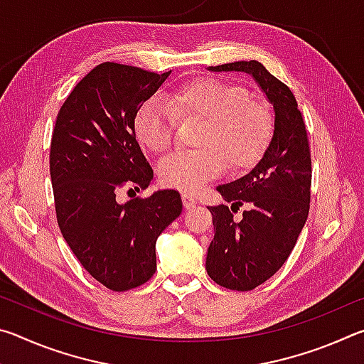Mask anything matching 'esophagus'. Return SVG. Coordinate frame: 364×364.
I'll return each mask as SVG.
<instances>
[{"mask_svg":"<svg viewBox=\"0 0 364 364\" xmlns=\"http://www.w3.org/2000/svg\"><path fill=\"white\" fill-rule=\"evenodd\" d=\"M181 199H183L184 208H194V207L197 205V200H196V197H194L193 194L183 193V194H181Z\"/></svg>","mask_w":364,"mask_h":364,"instance_id":"obj_1","label":"esophagus"}]
</instances>
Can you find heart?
Masks as SVG:
<instances>
[{
  "label": "heart",
  "mask_w": 364,
  "mask_h": 364,
  "mask_svg": "<svg viewBox=\"0 0 364 364\" xmlns=\"http://www.w3.org/2000/svg\"><path fill=\"white\" fill-rule=\"evenodd\" d=\"M178 119L200 122L193 152H173L159 162L164 186L197 193L204 184L225 173L245 170L267 151L274 133L269 104L249 97L245 88L223 80L200 77L181 83L167 102L147 100L134 115V134L152 152L173 144Z\"/></svg>",
  "instance_id": "1"
}]
</instances>
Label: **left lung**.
Listing matches in <instances>:
<instances>
[{
    "mask_svg": "<svg viewBox=\"0 0 364 364\" xmlns=\"http://www.w3.org/2000/svg\"><path fill=\"white\" fill-rule=\"evenodd\" d=\"M210 70L250 73L274 109V133L260 162L250 173L217 188L231 208L208 207L215 236L207 252V273L217 284L244 292L269 279L295 247L310 212V146L292 91L258 60ZM242 205L248 210L236 222L232 213Z\"/></svg>",
    "mask_w": 364,
    "mask_h": 364,
    "instance_id": "obj_1",
    "label": "left lung"
}]
</instances>
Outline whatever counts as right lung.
<instances>
[{"mask_svg":"<svg viewBox=\"0 0 364 364\" xmlns=\"http://www.w3.org/2000/svg\"><path fill=\"white\" fill-rule=\"evenodd\" d=\"M168 75L96 65L67 96L53 130L49 173L59 230L82 267L115 292L152 278L157 237L183 208L175 189L117 202L120 189H146L152 181L133 123Z\"/></svg>","mask_w":364,"mask_h":364,"instance_id":"right-lung-1","label":"right lung"}]
</instances>
